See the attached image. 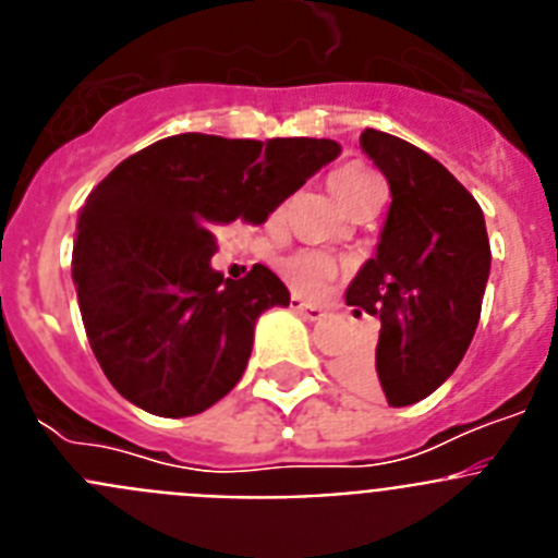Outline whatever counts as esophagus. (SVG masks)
I'll use <instances>...</instances> for the list:
<instances>
[{"mask_svg": "<svg viewBox=\"0 0 558 558\" xmlns=\"http://www.w3.org/2000/svg\"><path fill=\"white\" fill-rule=\"evenodd\" d=\"M290 307H293L295 313H302L304 318H307V322H322V318H327V310L315 307V304L302 302L299 295H293V299H290Z\"/></svg>", "mask_w": 558, "mask_h": 558, "instance_id": "1", "label": "esophagus"}]
</instances>
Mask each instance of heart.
<instances>
[{"instance_id": "obj_1", "label": "heart", "mask_w": 558, "mask_h": 558, "mask_svg": "<svg viewBox=\"0 0 558 558\" xmlns=\"http://www.w3.org/2000/svg\"><path fill=\"white\" fill-rule=\"evenodd\" d=\"M329 186L343 206L366 198L372 192H383V181H379L377 172L372 167L360 165V161L338 167L329 175ZM282 276L295 293L318 295L338 276V263H335V256L324 254V251H295L282 259Z\"/></svg>"}]
</instances>
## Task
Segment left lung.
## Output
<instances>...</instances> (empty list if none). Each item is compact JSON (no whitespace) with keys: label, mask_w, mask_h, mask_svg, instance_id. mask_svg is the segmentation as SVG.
<instances>
[{"label":"left lung","mask_w":558,"mask_h":558,"mask_svg":"<svg viewBox=\"0 0 558 558\" xmlns=\"http://www.w3.org/2000/svg\"><path fill=\"white\" fill-rule=\"evenodd\" d=\"M360 147L388 179L391 206L347 304L379 318V340L372 352L340 357L338 377L402 408L430 397L470 349L492 268L489 236L477 201L425 150L374 128L360 133Z\"/></svg>","instance_id":"8db88e82"}]
</instances>
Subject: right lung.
Masks as SVG:
<instances>
[{
  "label": "right lung",
  "instance_id": "obj_1",
  "mask_svg": "<svg viewBox=\"0 0 558 558\" xmlns=\"http://www.w3.org/2000/svg\"><path fill=\"white\" fill-rule=\"evenodd\" d=\"M332 140L179 133L113 167L77 218L72 279L88 343L117 391L153 416L211 408L240 383L256 318L288 307L282 279L211 268L215 226L265 223L338 159Z\"/></svg>",
  "mask_w": 558,
  "mask_h": 558
}]
</instances>
